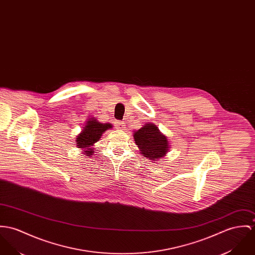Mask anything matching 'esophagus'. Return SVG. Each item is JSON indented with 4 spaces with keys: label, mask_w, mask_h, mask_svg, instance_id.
Returning <instances> with one entry per match:
<instances>
[{
    "label": "esophagus",
    "mask_w": 255,
    "mask_h": 255,
    "mask_svg": "<svg viewBox=\"0 0 255 255\" xmlns=\"http://www.w3.org/2000/svg\"><path fill=\"white\" fill-rule=\"evenodd\" d=\"M117 128L119 129H124L126 128V123L125 122H117Z\"/></svg>",
    "instance_id": "obj_1"
}]
</instances>
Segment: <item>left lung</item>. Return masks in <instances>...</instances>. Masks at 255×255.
I'll list each match as a JSON object with an SVG mask.
<instances>
[{"instance_id": "1", "label": "left lung", "mask_w": 255, "mask_h": 255, "mask_svg": "<svg viewBox=\"0 0 255 255\" xmlns=\"http://www.w3.org/2000/svg\"><path fill=\"white\" fill-rule=\"evenodd\" d=\"M134 140L141 154L149 160L160 159L168 151V141L159 128L152 124H146L135 131Z\"/></svg>"}]
</instances>
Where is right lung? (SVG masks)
Masks as SVG:
<instances>
[{"label":"right lung","instance_id":"add662e5","mask_svg":"<svg viewBox=\"0 0 255 255\" xmlns=\"http://www.w3.org/2000/svg\"><path fill=\"white\" fill-rule=\"evenodd\" d=\"M111 128L112 126L110 124H100L95 119H93L92 121L89 120L87 126L84 127L81 134H79L76 138L78 147L87 149L84 154H87L89 156L92 155L93 150L90 147L101 138V135L103 132H105V130Z\"/></svg>","mask_w":255,"mask_h":255}]
</instances>
